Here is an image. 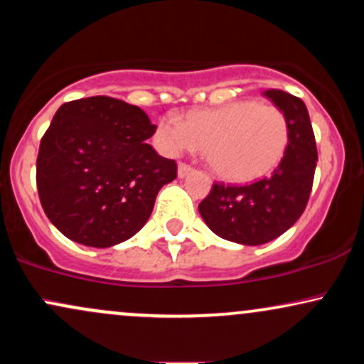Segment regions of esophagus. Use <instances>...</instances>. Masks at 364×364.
<instances>
[{
  "mask_svg": "<svg viewBox=\"0 0 364 364\" xmlns=\"http://www.w3.org/2000/svg\"><path fill=\"white\" fill-rule=\"evenodd\" d=\"M191 173V166H188V164H185V162H179V166H178V176L179 178H185V176H188V174Z\"/></svg>",
  "mask_w": 364,
  "mask_h": 364,
  "instance_id": "34e87169",
  "label": "esophagus"
}]
</instances>
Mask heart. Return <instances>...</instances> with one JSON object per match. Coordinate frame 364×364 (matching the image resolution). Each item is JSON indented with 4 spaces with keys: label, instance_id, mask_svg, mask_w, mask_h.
Here are the masks:
<instances>
[{
    "label": "heart",
    "instance_id": "obj_1",
    "mask_svg": "<svg viewBox=\"0 0 364 364\" xmlns=\"http://www.w3.org/2000/svg\"><path fill=\"white\" fill-rule=\"evenodd\" d=\"M156 144L169 156L205 149L217 176L248 183L281 164L289 145V121L274 104L236 101L190 112L185 123L166 116L157 124Z\"/></svg>",
    "mask_w": 364,
    "mask_h": 364
}]
</instances>
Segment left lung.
Wrapping results in <instances>:
<instances>
[{"instance_id": "left-lung-1", "label": "left lung", "mask_w": 364, "mask_h": 364, "mask_svg": "<svg viewBox=\"0 0 364 364\" xmlns=\"http://www.w3.org/2000/svg\"><path fill=\"white\" fill-rule=\"evenodd\" d=\"M289 121V145L270 176L252 185L215 183L198 205L205 224L217 236L232 243L257 246L286 232L301 217L315 176V135L310 116L299 97L284 90L263 92Z\"/></svg>"}]
</instances>
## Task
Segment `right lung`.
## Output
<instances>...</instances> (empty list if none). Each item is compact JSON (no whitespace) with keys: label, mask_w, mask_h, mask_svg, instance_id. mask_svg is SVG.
<instances>
[{"label":"right lung","mask_w":364,"mask_h":364,"mask_svg":"<svg viewBox=\"0 0 364 364\" xmlns=\"http://www.w3.org/2000/svg\"><path fill=\"white\" fill-rule=\"evenodd\" d=\"M156 124L139 106L95 95L65 102L41 140L37 191L61 235L109 248L135 236L176 162L145 144Z\"/></svg>","instance_id":"obj_1"}]
</instances>
